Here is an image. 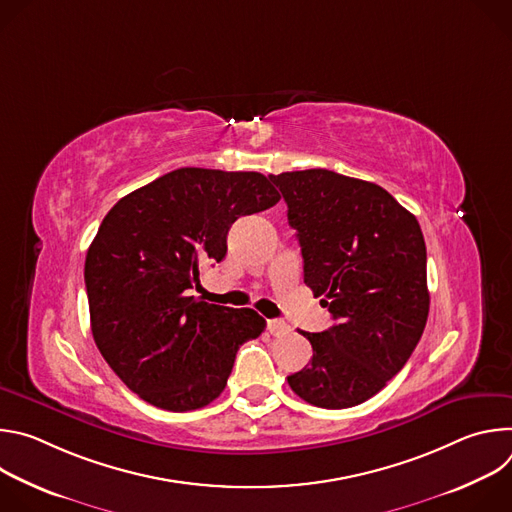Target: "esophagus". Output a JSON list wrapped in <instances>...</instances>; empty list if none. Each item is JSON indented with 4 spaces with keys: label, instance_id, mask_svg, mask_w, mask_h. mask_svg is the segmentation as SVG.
<instances>
[{
    "label": "esophagus",
    "instance_id": "1",
    "mask_svg": "<svg viewBox=\"0 0 512 512\" xmlns=\"http://www.w3.org/2000/svg\"><path fill=\"white\" fill-rule=\"evenodd\" d=\"M267 330H269L273 336H279V334L287 332V324L281 322V320H267Z\"/></svg>",
    "mask_w": 512,
    "mask_h": 512
}]
</instances>
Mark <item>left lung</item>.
Instances as JSON below:
<instances>
[{
  "label": "left lung",
  "instance_id": "8db88e82",
  "mask_svg": "<svg viewBox=\"0 0 512 512\" xmlns=\"http://www.w3.org/2000/svg\"><path fill=\"white\" fill-rule=\"evenodd\" d=\"M298 231L304 283L334 326L302 332L310 364L287 383L304 401L346 409L377 395L409 360L429 314L417 218L385 188L314 168L269 176Z\"/></svg>",
  "mask_w": 512,
  "mask_h": 512
}]
</instances>
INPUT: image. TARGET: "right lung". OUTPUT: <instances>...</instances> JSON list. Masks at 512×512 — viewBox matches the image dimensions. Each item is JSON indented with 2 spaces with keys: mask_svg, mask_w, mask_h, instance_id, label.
Returning <instances> with one entry per match:
<instances>
[{
  "mask_svg": "<svg viewBox=\"0 0 512 512\" xmlns=\"http://www.w3.org/2000/svg\"><path fill=\"white\" fill-rule=\"evenodd\" d=\"M279 198L259 172L180 168L107 212L85 261L91 330L109 367L143 401L180 413L223 393L239 346L265 320L188 289L204 265L225 259L237 218Z\"/></svg>",
  "mask_w": 512,
  "mask_h": 512,
  "instance_id": "1",
  "label": "right lung"
}]
</instances>
